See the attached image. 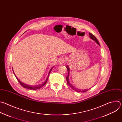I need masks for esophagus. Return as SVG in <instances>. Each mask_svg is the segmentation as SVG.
<instances>
[{
	"label": "esophagus",
	"mask_w": 122,
	"mask_h": 122,
	"mask_svg": "<svg viewBox=\"0 0 122 122\" xmlns=\"http://www.w3.org/2000/svg\"><path fill=\"white\" fill-rule=\"evenodd\" d=\"M59 63H60V64H63V63H64V62H65V59H64V58H60V59H59Z\"/></svg>",
	"instance_id": "34e87169"
}]
</instances>
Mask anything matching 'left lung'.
Returning a JSON list of instances; mask_svg holds the SVG:
<instances>
[{
  "mask_svg": "<svg viewBox=\"0 0 122 122\" xmlns=\"http://www.w3.org/2000/svg\"><path fill=\"white\" fill-rule=\"evenodd\" d=\"M89 36H90V38L91 39H92V40H93L94 41H95L97 42V43L99 45V42H98V41H97V38L93 35L92 33H89ZM66 68H67V71H68V72L67 76L66 77L67 84V85H68V86H70L71 87L72 89L74 90L75 91H76V92H86L87 91H88V90H89V89H86V90H81L77 89H76L75 87H74L73 86H72V85H71V83L70 82H69V79H68V76H69V67H68L67 66H66Z\"/></svg>",
  "mask_w": 122,
  "mask_h": 122,
  "instance_id": "left-lung-1",
  "label": "left lung"
}]
</instances>
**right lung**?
<instances>
[{"label":"right lung","mask_w":122,"mask_h":122,"mask_svg":"<svg viewBox=\"0 0 122 122\" xmlns=\"http://www.w3.org/2000/svg\"><path fill=\"white\" fill-rule=\"evenodd\" d=\"M53 67H52V68H51V69H50V71H49V75H48V77H47V79H46L45 81L44 82H43L42 84H40V85H37V86H31V85H29L26 84H25V83H24L22 82L21 81H20L18 78H17L16 77V75H15V73H14V71H13V73H14V74L15 76L16 77V78L17 80H18V81H19V82L20 83V84H21V85L24 88H26V89H30V90H36V89H39L41 88V87H43V86H44V85L46 84V83H47V81H48V78H49V74H50V73L51 71V70H52V69H53ZM12 70H13V69H12Z\"/></svg>","instance_id":"add662e5"}]
</instances>
